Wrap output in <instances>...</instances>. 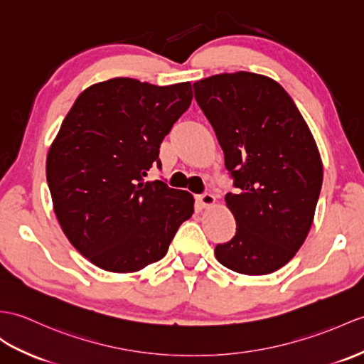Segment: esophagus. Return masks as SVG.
<instances>
[{"instance_id": "1", "label": "esophagus", "mask_w": 364, "mask_h": 364, "mask_svg": "<svg viewBox=\"0 0 364 364\" xmlns=\"http://www.w3.org/2000/svg\"><path fill=\"white\" fill-rule=\"evenodd\" d=\"M197 200L203 208H209V206L215 205V197L213 196V193H201V196L197 197Z\"/></svg>"}]
</instances>
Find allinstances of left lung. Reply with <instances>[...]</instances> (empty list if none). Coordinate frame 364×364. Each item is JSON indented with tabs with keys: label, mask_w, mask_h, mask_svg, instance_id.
<instances>
[{
	"label": "left lung",
	"mask_w": 364,
	"mask_h": 364,
	"mask_svg": "<svg viewBox=\"0 0 364 364\" xmlns=\"http://www.w3.org/2000/svg\"><path fill=\"white\" fill-rule=\"evenodd\" d=\"M237 193L225 201L235 235L215 257L235 273L269 274L291 260L314 223L323 163L307 122L281 85L239 71L193 83Z\"/></svg>",
	"instance_id": "8db88e82"
}]
</instances>
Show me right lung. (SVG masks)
Listing matches in <instances>:
<instances>
[{
    "instance_id": "right-lung-1",
    "label": "right lung",
    "mask_w": 364,
    "mask_h": 364,
    "mask_svg": "<svg viewBox=\"0 0 364 364\" xmlns=\"http://www.w3.org/2000/svg\"><path fill=\"white\" fill-rule=\"evenodd\" d=\"M191 100V82L116 77L83 91L62 122L46 158L54 213L73 247L105 272L163 259L193 214L189 192L144 181L161 168L159 146Z\"/></svg>"
}]
</instances>
